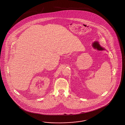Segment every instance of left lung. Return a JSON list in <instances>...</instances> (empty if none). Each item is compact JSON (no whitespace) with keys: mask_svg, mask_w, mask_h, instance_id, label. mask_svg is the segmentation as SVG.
Wrapping results in <instances>:
<instances>
[{"mask_svg":"<svg viewBox=\"0 0 125 125\" xmlns=\"http://www.w3.org/2000/svg\"><path fill=\"white\" fill-rule=\"evenodd\" d=\"M93 47H95V48H96L98 50H104V49L102 47H101V46L99 45L98 42H94V43L93 44Z\"/></svg>","mask_w":125,"mask_h":125,"instance_id":"1","label":"left lung"}]
</instances>
